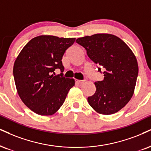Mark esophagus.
Masks as SVG:
<instances>
[{"label": "esophagus", "instance_id": "34e87169", "mask_svg": "<svg viewBox=\"0 0 151 151\" xmlns=\"http://www.w3.org/2000/svg\"><path fill=\"white\" fill-rule=\"evenodd\" d=\"M76 82H77L78 83H80V84H81V83H85V81H78V80H77V81H76Z\"/></svg>", "mask_w": 151, "mask_h": 151}]
</instances>
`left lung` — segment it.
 I'll return each mask as SVG.
<instances>
[{
	"mask_svg": "<svg viewBox=\"0 0 151 151\" xmlns=\"http://www.w3.org/2000/svg\"><path fill=\"white\" fill-rule=\"evenodd\" d=\"M86 50L87 56L104 70V80L94 83L96 92L87 98L96 112L111 115L118 112L132 97L139 66L132 50L120 38L97 33L76 40Z\"/></svg>",
	"mask_w": 151,
	"mask_h": 151,
	"instance_id": "1",
	"label": "left lung"
}]
</instances>
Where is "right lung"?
I'll use <instances>...</instances> for the list:
<instances>
[{"label": "right lung", "instance_id": "right-lung-1", "mask_svg": "<svg viewBox=\"0 0 151 151\" xmlns=\"http://www.w3.org/2000/svg\"><path fill=\"white\" fill-rule=\"evenodd\" d=\"M75 38L54 36L35 37L26 45L14 61L13 75L17 91L23 103L40 115H52L64 104L74 79L55 76L64 70L63 55Z\"/></svg>", "mask_w": 151, "mask_h": 151}]
</instances>
